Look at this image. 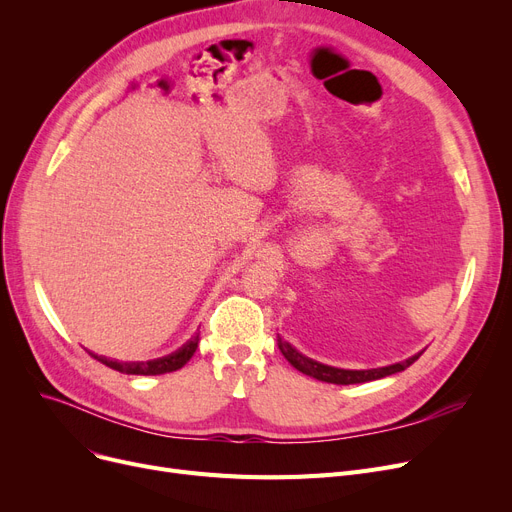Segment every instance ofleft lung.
<instances>
[{"mask_svg": "<svg viewBox=\"0 0 512 512\" xmlns=\"http://www.w3.org/2000/svg\"><path fill=\"white\" fill-rule=\"evenodd\" d=\"M278 348L282 351V355L286 357V361L294 367L299 369L301 373L309 375V378H315L319 382H328V384H340V386H348V384H363V382H373V380H380L386 378V375L398 373V371H405L409 365H413L419 355L409 357L407 361H400L388 367H378V369H338L332 365H324V363H317L305 355H301L297 348H294L290 342H286L284 338L278 336Z\"/></svg>", "mask_w": 512, "mask_h": 512, "instance_id": "obj_1", "label": "left lung"}]
</instances>
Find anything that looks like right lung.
Listing matches in <instances>:
<instances>
[{
	"label": "right lung",
	"mask_w": 512,
	"mask_h": 512,
	"mask_svg": "<svg viewBox=\"0 0 512 512\" xmlns=\"http://www.w3.org/2000/svg\"><path fill=\"white\" fill-rule=\"evenodd\" d=\"M199 346V334H195L191 340H188L182 348H178L176 353L168 355V357H161V359H153V361H114V359H107L95 353H89L93 359H97L99 363L107 365L110 369H116L120 373H128V375H161V373H170L176 371L180 367H184L191 357L195 355Z\"/></svg>",
	"instance_id": "right-lung-1"
}]
</instances>
